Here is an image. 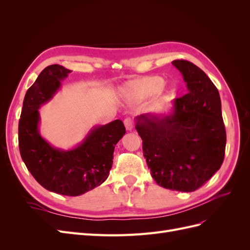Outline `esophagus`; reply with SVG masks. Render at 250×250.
Instances as JSON below:
<instances>
[{
    "label": "esophagus",
    "instance_id": "34e87169",
    "mask_svg": "<svg viewBox=\"0 0 250 250\" xmlns=\"http://www.w3.org/2000/svg\"><path fill=\"white\" fill-rule=\"evenodd\" d=\"M124 125H125L127 130H131L132 128L134 127L133 120H132L131 118H126V119L124 120Z\"/></svg>",
    "mask_w": 250,
    "mask_h": 250
}]
</instances>
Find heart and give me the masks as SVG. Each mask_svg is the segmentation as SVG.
I'll use <instances>...</instances> for the list:
<instances>
[{
    "label": "heart",
    "instance_id": "b5f03b06",
    "mask_svg": "<svg viewBox=\"0 0 250 250\" xmlns=\"http://www.w3.org/2000/svg\"><path fill=\"white\" fill-rule=\"evenodd\" d=\"M163 79L160 76H147L133 80L126 85V92L138 98H145L164 89Z\"/></svg>",
    "mask_w": 250,
    "mask_h": 250
}]
</instances>
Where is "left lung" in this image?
Returning <instances> with one entry per match:
<instances>
[{
  "mask_svg": "<svg viewBox=\"0 0 250 250\" xmlns=\"http://www.w3.org/2000/svg\"><path fill=\"white\" fill-rule=\"evenodd\" d=\"M172 64L184 76L187 94L174 99L169 116H139L135 129L156 184L173 191L193 192L220 169L224 160L221 100L214 83L197 65L183 59Z\"/></svg>",
  "mask_w": 250,
  "mask_h": 250,
  "instance_id": "left-lung-1",
  "label": "left lung"
}]
</instances>
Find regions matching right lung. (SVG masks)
Returning <instances> with one entry per match:
<instances>
[{
    "label": "right lung",
    "mask_w": 250,
    "mask_h": 250,
    "mask_svg": "<svg viewBox=\"0 0 250 250\" xmlns=\"http://www.w3.org/2000/svg\"><path fill=\"white\" fill-rule=\"evenodd\" d=\"M71 72L62 65H49L29 87L19 122V147L27 169L41 186L60 195L79 196L106 180L115 146L126 130L121 120L96 126L79 146L67 151L52 147L42 138L39 109Z\"/></svg>",
    "instance_id": "add662e5"
}]
</instances>
